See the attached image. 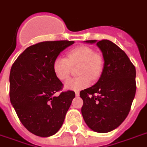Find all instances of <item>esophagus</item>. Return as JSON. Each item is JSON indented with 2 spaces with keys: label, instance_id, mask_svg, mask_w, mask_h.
I'll return each mask as SVG.
<instances>
[{
  "label": "esophagus",
  "instance_id": "esophagus-1",
  "mask_svg": "<svg viewBox=\"0 0 147 147\" xmlns=\"http://www.w3.org/2000/svg\"><path fill=\"white\" fill-rule=\"evenodd\" d=\"M79 95V93L78 92V91H76V96H78Z\"/></svg>",
  "mask_w": 147,
  "mask_h": 147
}]
</instances>
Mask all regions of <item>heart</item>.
Segmentation results:
<instances>
[{"mask_svg": "<svg viewBox=\"0 0 147 147\" xmlns=\"http://www.w3.org/2000/svg\"><path fill=\"white\" fill-rule=\"evenodd\" d=\"M76 65H79L77 74L79 76L66 82V89L79 90L89 86L91 79L96 80L101 76L104 60L100 54L94 52L90 47L79 46L69 50L66 57H56L53 61V71L60 81H65L70 76L72 67Z\"/></svg>", "mask_w": 147, "mask_h": 147, "instance_id": "heart-1", "label": "heart"}]
</instances>
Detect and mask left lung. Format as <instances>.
Returning a JSON list of instances; mask_svg holds the SVG:
<instances>
[{
    "label": "left lung",
    "mask_w": 147,
    "mask_h": 147,
    "mask_svg": "<svg viewBox=\"0 0 147 147\" xmlns=\"http://www.w3.org/2000/svg\"><path fill=\"white\" fill-rule=\"evenodd\" d=\"M96 45L103 54L104 70L98 82L79 95L83 100L81 111L85 122L94 131L105 133L118 128L129 115L136 90V68L111 41L102 40Z\"/></svg>",
    "instance_id": "8db88e82"
}]
</instances>
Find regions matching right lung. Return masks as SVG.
I'll return each mask as SVG.
<instances>
[{"mask_svg": "<svg viewBox=\"0 0 147 147\" xmlns=\"http://www.w3.org/2000/svg\"><path fill=\"white\" fill-rule=\"evenodd\" d=\"M75 43L44 41L27 47L11 66L10 100L19 120L32 134L48 137L62 125L76 93L63 89L55 76L53 61L63 50Z\"/></svg>", "mask_w": 147, "mask_h": 147, "instance_id": "obj_1", "label": "right lung"}]
</instances>
